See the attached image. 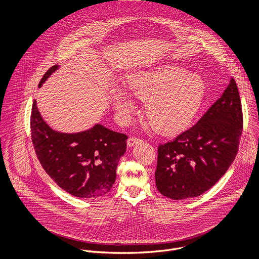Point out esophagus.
I'll use <instances>...</instances> for the list:
<instances>
[{"mask_svg": "<svg viewBox=\"0 0 259 259\" xmlns=\"http://www.w3.org/2000/svg\"><path fill=\"white\" fill-rule=\"evenodd\" d=\"M140 142H142V140H141L140 138H138V137H134V136L129 137V138H128V140H127V144H128V146H133V145H135V144H137V143H140Z\"/></svg>", "mask_w": 259, "mask_h": 259, "instance_id": "obj_1", "label": "esophagus"}]
</instances>
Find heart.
<instances>
[{"instance_id":"b5f03b06","label":"heart","mask_w":259,"mask_h":259,"mask_svg":"<svg viewBox=\"0 0 259 259\" xmlns=\"http://www.w3.org/2000/svg\"><path fill=\"white\" fill-rule=\"evenodd\" d=\"M126 85L132 96L147 100V120L156 131L166 135L177 134L193 122L206 92L199 75L188 73L176 64L139 70L129 77ZM112 96L117 113L122 118L128 117L134 109L130 95L116 88Z\"/></svg>"}]
</instances>
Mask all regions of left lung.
<instances>
[{"label": "left lung", "mask_w": 259, "mask_h": 259, "mask_svg": "<svg viewBox=\"0 0 259 259\" xmlns=\"http://www.w3.org/2000/svg\"><path fill=\"white\" fill-rule=\"evenodd\" d=\"M243 131V113L234 79L200 121L160 144L155 173L158 191L172 200L198 197L234 162Z\"/></svg>", "instance_id": "obj_1"}]
</instances>
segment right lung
<instances>
[{
  "mask_svg": "<svg viewBox=\"0 0 259 259\" xmlns=\"http://www.w3.org/2000/svg\"><path fill=\"white\" fill-rule=\"evenodd\" d=\"M58 68L46 71L39 87ZM31 141L42 167L71 196L97 198L113 188L120 158L126 152L127 135L100 124L78 133L53 130L43 120L33 100L30 115Z\"/></svg>",
  "mask_w": 259,
  "mask_h": 259,
  "instance_id": "add662e5",
  "label": "right lung"
}]
</instances>
